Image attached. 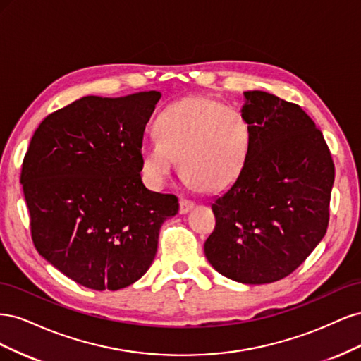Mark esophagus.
Returning <instances> with one entry per match:
<instances>
[{
    "label": "esophagus",
    "instance_id": "obj_1",
    "mask_svg": "<svg viewBox=\"0 0 361 361\" xmlns=\"http://www.w3.org/2000/svg\"><path fill=\"white\" fill-rule=\"evenodd\" d=\"M194 207V203L191 200H187V199H180L179 202V212L180 214H187L188 211H191Z\"/></svg>",
    "mask_w": 361,
    "mask_h": 361
}]
</instances>
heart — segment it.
I'll return each mask as SVG.
<instances>
[{
  "label": "heart",
  "mask_w": 361,
  "mask_h": 361,
  "mask_svg": "<svg viewBox=\"0 0 361 361\" xmlns=\"http://www.w3.org/2000/svg\"><path fill=\"white\" fill-rule=\"evenodd\" d=\"M155 129L160 140H146L140 147L143 170L154 185L166 183L179 161L185 179L214 192L232 185L245 166L248 120L215 97L190 96L169 105Z\"/></svg>",
  "instance_id": "heart-1"
}]
</instances>
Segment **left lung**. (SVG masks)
Returning <instances> with one entry per match:
<instances>
[{"label":"left lung","mask_w":361,"mask_h":361,"mask_svg":"<svg viewBox=\"0 0 361 361\" xmlns=\"http://www.w3.org/2000/svg\"><path fill=\"white\" fill-rule=\"evenodd\" d=\"M251 129L245 166L212 203L209 264L247 285L285 279L325 236L334 162L321 130L301 106L267 92H245Z\"/></svg>","instance_id":"obj_1"}]
</instances>
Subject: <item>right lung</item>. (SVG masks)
Instances as JSON below:
<instances>
[{"instance_id":"obj_1","label":"right lung","mask_w":361,"mask_h":361,"mask_svg":"<svg viewBox=\"0 0 361 361\" xmlns=\"http://www.w3.org/2000/svg\"><path fill=\"white\" fill-rule=\"evenodd\" d=\"M161 97L84 96L51 113L20 170L39 255L94 290L133 285L152 265L178 197L145 187L140 147Z\"/></svg>"}]
</instances>
